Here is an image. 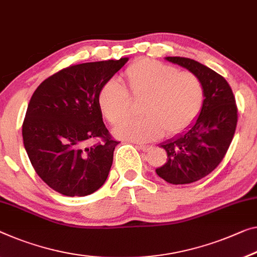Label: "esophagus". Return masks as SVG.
<instances>
[{
  "mask_svg": "<svg viewBox=\"0 0 257 257\" xmlns=\"http://www.w3.org/2000/svg\"><path fill=\"white\" fill-rule=\"evenodd\" d=\"M138 148L140 149V151H142V152H148V151H151V149L153 148L152 146H146V145H138Z\"/></svg>",
  "mask_w": 257,
  "mask_h": 257,
  "instance_id": "34e87169",
  "label": "esophagus"
}]
</instances>
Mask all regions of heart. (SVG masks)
Here are the masks:
<instances>
[{"label":"heart","mask_w":257,"mask_h":257,"mask_svg":"<svg viewBox=\"0 0 257 257\" xmlns=\"http://www.w3.org/2000/svg\"><path fill=\"white\" fill-rule=\"evenodd\" d=\"M127 90L110 79L98 92V105L106 120L118 124L131 112L132 98L144 99L139 120L121 122L115 128L120 139L147 142L187 128L202 109L203 85L199 77L175 66L142 58L124 72Z\"/></svg>","instance_id":"1"}]
</instances>
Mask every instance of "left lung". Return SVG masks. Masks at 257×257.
<instances>
[{"label":"left lung","instance_id":"left-lung-1","mask_svg":"<svg viewBox=\"0 0 257 257\" xmlns=\"http://www.w3.org/2000/svg\"><path fill=\"white\" fill-rule=\"evenodd\" d=\"M165 60L194 73L204 89L199 117L183 133L162 142L168 161L156 169L170 184H191L214 171L224 159L235 132L238 109L230 85L214 70L186 57Z\"/></svg>","mask_w":257,"mask_h":257}]
</instances>
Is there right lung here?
<instances>
[{
    "mask_svg": "<svg viewBox=\"0 0 257 257\" xmlns=\"http://www.w3.org/2000/svg\"><path fill=\"white\" fill-rule=\"evenodd\" d=\"M128 61L82 63L42 81L23 123L26 153L38 176L66 196H85L108 178L118 145L102 119L98 92Z\"/></svg>",
    "mask_w": 257,
    "mask_h": 257,
    "instance_id": "obj_1",
    "label": "right lung"
}]
</instances>
